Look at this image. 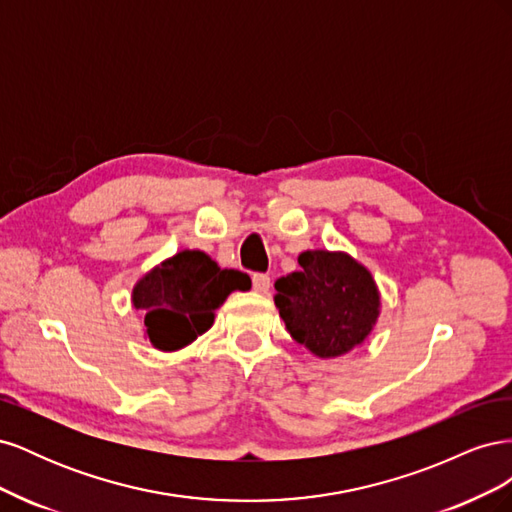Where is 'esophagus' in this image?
Here are the masks:
<instances>
[{"instance_id": "obj_1", "label": "esophagus", "mask_w": 512, "mask_h": 512, "mask_svg": "<svg viewBox=\"0 0 512 512\" xmlns=\"http://www.w3.org/2000/svg\"><path fill=\"white\" fill-rule=\"evenodd\" d=\"M252 284H254V290L260 292V294H267L269 288H271V277L265 275V273H256L252 277Z\"/></svg>"}]
</instances>
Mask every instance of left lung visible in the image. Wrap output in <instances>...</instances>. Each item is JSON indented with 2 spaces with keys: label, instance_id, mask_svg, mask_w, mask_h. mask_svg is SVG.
Segmentation results:
<instances>
[{
  "label": "left lung",
  "instance_id": "obj_1",
  "mask_svg": "<svg viewBox=\"0 0 512 512\" xmlns=\"http://www.w3.org/2000/svg\"><path fill=\"white\" fill-rule=\"evenodd\" d=\"M299 265L275 282L273 297L290 337L318 359L361 348L382 309L374 275L348 252L307 250Z\"/></svg>",
  "mask_w": 512,
  "mask_h": 512
}]
</instances>
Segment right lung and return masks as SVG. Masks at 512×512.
Here are the masks:
<instances>
[{
    "mask_svg": "<svg viewBox=\"0 0 512 512\" xmlns=\"http://www.w3.org/2000/svg\"><path fill=\"white\" fill-rule=\"evenodd\" d=\"M250 286L247 273L220 269L200 250H181L138 277L132 305L145 312L147 342L160 352H177L213 327L215 309L230 292Z\"/></svg>",
    "mask_w": 512,
    "mask_h": 512,
    "instance_id": "obj_1",
    "label": "right lung"
}]
</instances>
